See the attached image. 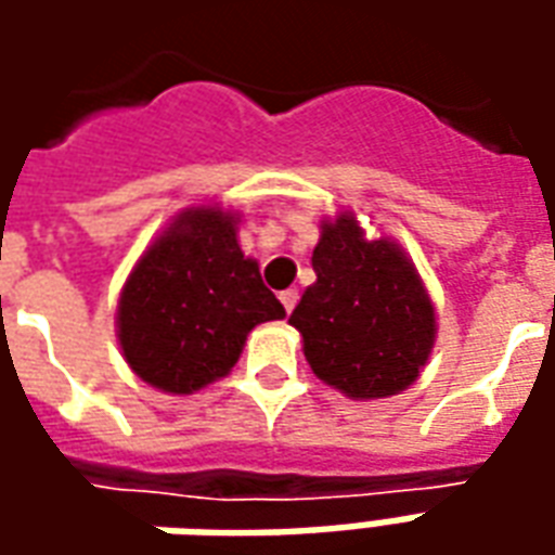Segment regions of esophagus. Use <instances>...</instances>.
<instances>
[{"instance_id":"1","label":"esophagus","mask_w":555,"mask_h":555,"mask_svg":"<svg viewBox=\"0 0 555 555\" xmlns=\"http://www.w3.org/2000/svg\"><path fill=\"white\" fill-rule=\"evenodd\" d=\"M279 300H282V306H285V312H294V306H297V300H300V294H297V288H288L279 294Z\"/></svg>"}]
</instances>
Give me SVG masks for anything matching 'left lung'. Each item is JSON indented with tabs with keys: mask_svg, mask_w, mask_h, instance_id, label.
Instances as JSON below:
<instances>
[{
	"mask_svg": "<svg viewBox=\"0 0 555 555\" xmlns=\"http://www.w3.org/2000/svg\"><path fill=\"white\" fill-rule=\"evenodd\" d=\"M318 282L291 324L324 384L350 398H386L418 377L434 345V306L396 243L365 241L350 214L324 222L314 246Z\"/></svg>",
	"mask_w": 555,
	"mask_h": 555,
	"instance_id": "left-lung-1",
	"label": "left lung"
}]
</instances>
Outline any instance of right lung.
Returning a JSON list of instances; mask_svg holds the SVG:
<instances>
[{
  "mask_svg": "<svg viewBox=\"0 0 555 555\" xmlns=\"http://www.w3.org/2000/svg\"><path fill=\"white\" fill-rule=\"evenodd\" d=\"M237 219L193 207L139 258L118 300V338L130 369L163 392L190 396L237 362L246 333L285 318L253 258L237 246Z\"/></svg>",
  "mask_w": 555,
  "mask_h": 555,
  "instance_id": "obj_1",
  "label": "right lung"
}]
</instances>
